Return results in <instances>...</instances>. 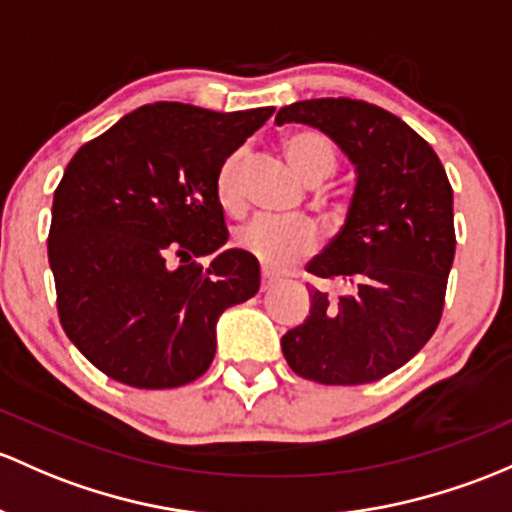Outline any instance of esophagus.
Listing matches in <instances>:
<instances>
[{
  "instance_id": "1",
  "label": "esophagus",
  "mask_w": 512,
  "mask_h": 512,
  "mask_svg": "<svg viewBox=\"0 0 512 512\" xmlns=\"http://www.w3.org/2000/svg\"><path fill=\"white\" fill-rule=\"evenodd\" d=\"M274 284H277V277H274V274H270V272H262V282H260V289L262 292H270V289L274 287Z\"/></svg>"
}]
</instances>
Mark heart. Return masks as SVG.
<instances>
[{"label": "heart", "mask_w": 512, "mask_h": 512, "mask_svg": "<svg viewBox=\"0 0 512 512\" xmlns=\"http://www.w3.org/2000/svg\"><path fill=\"white\" fill-rule=\"evenodd\" d=\"M284 154L294 171L309 184H324L338 166L336 144L319 129H297L284 137ZM242 152H233L215 174V198L228 213L242 208L240 188ZM235 247L255 257L267 272H287L297 262L314 255L319 247V230L311 220H274L255 218L235 230Z\"/></svg>", "instance_id": "b5f03b06"}]
</instances>
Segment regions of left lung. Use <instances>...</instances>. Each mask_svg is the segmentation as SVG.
Listing matches in <instances>:
<instances>
[{
    "label": "left lung",
    "instance_id": "8db88e82",
    "mask_svg": "<svg viewBox=\"0 0 512 512\" xmlns=\"http://www.w3.org/2000/svg\"><path fill=\"white\" fill-rule=\"evenodd\" d=\"M274 122L319 127L358 171L346 225L306 265L351 292L331 299L311 287L309 316L284 333L282 353L314 383H375L422 351L441 321L456 250L446 171L410 125L365 100H301Z\"/></svg>",
    "mask_w": 512,
    "mask_h": 512
}]
</instances>
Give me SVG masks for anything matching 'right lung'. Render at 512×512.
Segmentation results:
<instances>
[{
    "instance_id": "add662e5",
    "label": "right lung",
    "mask_w": 512,
    "mask_h": 512,
    "mask_svg": "<svg viewBox=\"0 0 512 512\" xmlns=\"http://www.w3.org/2000/svg\"><path fill=\"white\" fill-rule=\"evenodd\" d=\"M274 107L213 112L154 102L68 161L53 193L48 265L63 331L107 378L181 387L213 363L215 324L260 289L228 240L215 174Z\"/></svg>"
}]
</instances>
